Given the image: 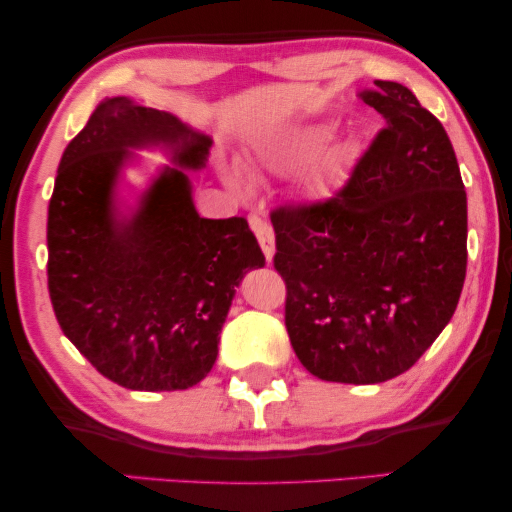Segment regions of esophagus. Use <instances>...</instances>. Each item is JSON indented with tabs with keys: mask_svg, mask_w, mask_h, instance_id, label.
Listing matches in <instances>:
<instances>
[{
	"mask_svg": "<svg viewBox=\"0 0 512 512\" xmlns=\"http://www.w3.org/2000/svg\"><path fill=\"white\" fill-rule=\"evenodd\" d=\"M249 223H251V230H254L258 237V242H261L265 258H268L270 263L272 256H275V233H272V226L265 219H261V216H251Z\"/></svg>",
	"mask_w": 512,
	"mask_h": 512,
	"instance_id": "esophagus-1",
	"label": "esophagus"
}]
</instances>
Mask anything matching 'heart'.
<instances>
[{"label": "heart", "mask_w": 512, "mask_h": 512, "mask_svg": "<svg viewBox=\"0 0 512 512\" xmlns=\"http://www.w3.org/2000/svg\"><path fill=\"white\" fill-rule=\"evenodd\" d=\"M335 135L333 121H314L307 123L303 128L289 132V135H282L275 142L261 144L254 151V163L268 172H296L300 167L310 165L314 158L319 156L321 151L326 149L328 142H331ZM352 144H340L338 149L328 153V158L319 165V170L307 179L305 191L312 198H319L328 191V186L333 184L335 179L340 177L342 170H345L349 160H352ZM228 181L235 188H242L244 181L240 172H226Z\"/></svg>", "instance_id": "b5f03b06"}]
</instances>
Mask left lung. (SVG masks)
<instances>
[{
    "instance_id": "left-lung-1",
    "label": "left lung",
    "mask_w": 512,
    "mask_h": 512,
    "mask_svg": "<svg viewBox=\"0 0 512 512\" xmlns=\"http://www.w3.org/2000/svg\"><path fill=\"white\" fill-rule=\"evenodd\" d=\"M375 86L359 95L384 128L347 184L270 214L291 347L326 382L377 384L415 366L466 279V191L450 137L412 90Z\"/></svg>"
}]
</instances>
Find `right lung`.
I'll list each match as a JSON object with an SVG mask.
<instances>
[{"label": "right lung", "instance_id": "add662e5", "mask_svg": "<svg viewBox=\"0 0 512 512\" xmlns=\"http://www.w3.org/2000/svg\"><path fill=\"white\" fill-rule=\"evenodd\" d=\"M165 145L202 170L212 139L177 116L109 97L67 144L48 205V293L62 333L125 389H188L207 377L242 277L265 256L247 219H202L191 181L166 168L135 213L115 205L130 148Z\"/></svg>", "mask_w": 512, "mask_h": 512}]
</instances>
